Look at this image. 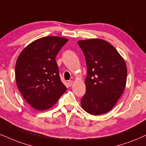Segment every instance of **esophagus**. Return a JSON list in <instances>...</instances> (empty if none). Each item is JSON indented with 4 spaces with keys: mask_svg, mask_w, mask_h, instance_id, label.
I'll return each instance as SVG.
<instances>
[{
    "mask_svg": "<svg viewBox=\"0 0 146 146\" xmlns=\"http://www.w3.org/2000/svg\"><path fill=\"white\" fill-rule=\"evenodd\" d=\"M73 81H68V84H69V86H71L72 85H73Z\"/></svg>",
    "mask_w": 146,
    "mask_h": 146,
    "instance_id": "34e87169",
    "label": "esophagus"
}]
</instances>
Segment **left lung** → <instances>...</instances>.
Wrapping results in <instances>:
<instances>
[{"mask_svg": "<svg viewBox=\"0 0 146 146\" xmlns=\"http://www.w3.org/2000/svg\"><path fill=\"white\" fill-rule=\"evenodd\" d=\"M84 53L87 68L86 93L81 100L89 114L102 115L115 106L125 87L127 66L110 42L100 38L77 41Z\"/></svg>", "mask_w": 146, "mask_h": 146, "instance_id": "obj_1", "label": "left lung"}]
</instances>
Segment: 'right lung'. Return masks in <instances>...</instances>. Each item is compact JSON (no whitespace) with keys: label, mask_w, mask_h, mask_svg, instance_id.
<instances>
[{"label":"right lung","mask_w":146,"mask_h":146,"mask_svg":"<svg viewBox=\"0 0 146 146\" xmlns=\"http://www.w3.org/2000/svg\"><path fill=\"white\" fill-rule=\"evenodd\" d=\"M67 41V38L56 36L38 38L28 44L17 58V87L27 102L36 110L53 107L67 90L60 79L55 57Z\"/></svg>","instance_id":"add662e5"}]
</instances>
